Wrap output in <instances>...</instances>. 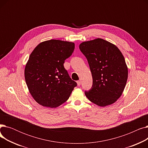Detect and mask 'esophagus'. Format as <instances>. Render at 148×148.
<instances>
[{
	"label": "esophagus",
	"instance_id": "obj_1",
	"mask_svg": "<svg viewBox=\"0 0 148 148\" xmlns=\"http://www.w3.org/2000/svg\"><path fill=\"white\" fill-rule=\"evenodd\" d=\"M81 83H82V81L81 80H79V81L77 82V85H78V86H80V85L81 84Z\"/></svg>",
	"mask_w": 148,
	"mask_h": 148
}]
</instances>
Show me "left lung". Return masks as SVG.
<instances>
[{
  "label": "left lung",
  "mask_w": 148,
  "mask_h": 148,
  "mask_svg": "<svg viewBox=\"0 0 148 148\" xmlns=\"http://www.w3.org/2000/svg\"><path fill=\"white\" fill-rule=\"evenodd\" d=\"M79 49L86 58L93 79L85 92L90 101L100 107L115 103L122 95L128 79V67L117 46L101 38L84 41Z\"/></svg>",
  "instance_id": "1"
}]
</instances>
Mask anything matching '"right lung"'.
<instances>
[{
	"mask_svg": "<svg viewBox=\"0 0 148 148\" xmlns=\"http://www.w3.org/2000/svg\"><path fill=\"white\" fill-rule=\"evenodd\" d=\"M75 44L50 40L39 44L31 53L25 69V78L30 95L39 104L56 108L71 95L77 83L64 66Z\"/></svg>",
	"mask_w": 148,
	"mask_h": 148,
	"instance_id": "add662e5",
	"label": "right lung"
}]
</instances>
